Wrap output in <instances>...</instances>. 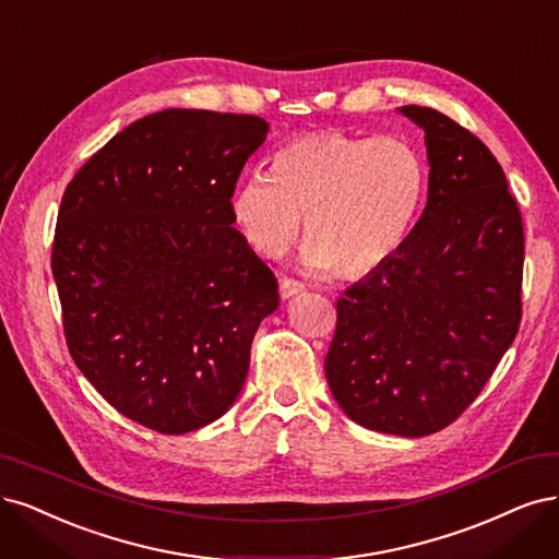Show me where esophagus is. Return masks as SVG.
<instances>
[{"instance_id":"esophagus-1","label":"esophagus","mask_w":559,"mask_h":559,"mask_svg":"<svg viewBox=\"0 0 559 559\" xmlns=\"http://www.w3.org/2000/svg\"><path fill=\"white\" fill-rule=\"evenodd\" d=\"M302 292H305V284L298 282V280H294V277H284V280L280 282V294H282L284 300H286V298H294V296H298V294H302Z\"/></svg>"}]
</instances>
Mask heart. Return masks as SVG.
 I'll return each mask as SVG.
<instances>
[{
  "label": "heart",
  "instance_id": "heart-1",
  "mask_svg": "<svg viewBox=\"0 0 559 559\" xmlns=\"http://www.w3.org/2000/svg\"><path fill=\"white\" fill-rule=\"evenodd\" d=\"M426 191V168L400 136L319 131L288 143L273 173H249L230 199L242 238L282 257L305 219V263L342 275L370 273L407 238Z\"/></svg>",
  "mask_w": 559,
  "mask_h": 559
}]
</instances>
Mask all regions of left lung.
<instances>
[{
    "label": "left lung",
    "instance_id": "8db88e82",
    "mask_svg": "<svg viewBox=\"0 0 559 559\" xmlns=\"http://www.w3.org/2000/svg\"><path fill=\"white\" fill-rule=\"evenodd\" d=\"M400 110L426 131L428 203L337 300L325 379L358 426L426 437L469 407L521 329L525 234L484 141L435 108Z\"/></svg>",
    "mask_w": 559,
    "mask_h": 559
}]
</instances>
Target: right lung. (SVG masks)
<instances>
[{
  "label": "right lung",
  "mask_w": 559,
  "mask_h": 559,
  "mask_svg": "<svg viewBox=\"0 0 559 559\" xmlns=\"http://www.w3.org/2000/svg\"><path fill=\"white\" fill-rule=\"evenodd\" d=\"M265 133L259 115L168 108L115 133L67 185L50 263L69 354L150 430L226 414L280 305L230 213Z\"/></svg>",
  "instance_id": "right-lung-1"
}]
</instances>
